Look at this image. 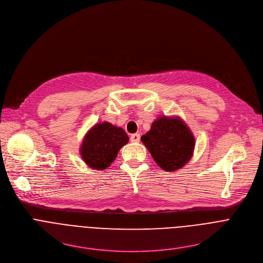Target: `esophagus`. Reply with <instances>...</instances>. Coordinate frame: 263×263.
Segmentation results:
<instances>
[{
    "label": "esophagus",
    "instance_id": "obj_1",
    "mask_svg": "<svg viewBox=\"0 0 263 263\" xmlns=\"http://www.w3.org/2000/svg\"><path fill=\"white\" fill-rule=\"evenodd\" d=\"M130 140H131L132 142H138V141L140 140V135H139V134H137V133L132 134V135H131V137H130Z\"/></svg>",
    "mask_w": 263,
    "mask_h": 263
}]
</instances>
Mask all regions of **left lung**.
Returning a JSON list of instances; mask_svg holds the SVG:
<instances>
[{"label":"left lung","mask_w":263,"mask_h":263,"mask_svg":"<svg viewBox=\"0 0 263 263\" xmlns=\"http://www.w3.org/2000/svg\"><path fill=\"white\" fill-rule=\"evenodd\" d=\"M141 141L155 162L166 172L183 167L194 154L195 137L190 128L178 117H160Z\"/></svg>","instance_id":"1"}]
</instances>
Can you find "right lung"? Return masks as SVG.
<instances>
[{
  "label": "right lung",
  "mask_w": 263,
  "mask_h": 263,
  "mask_svg": "<svg viewBox=\"0 0 263 263\" xmlns=\"http://www.w3.org/2000/svg\"><path fill=\"white\" fill-rule=\"evenodd\" d=\"M129 141L124 129L108 122L96 124L84 136L80 154L93 170H105L117 158L120 149Z\"/></svg>",
  "instance_id": "add662e5"
}]
</instances>
